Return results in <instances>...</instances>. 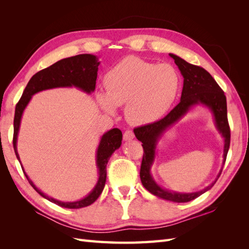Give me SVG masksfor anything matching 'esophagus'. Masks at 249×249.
Masks as SVG:
<instances>
[{
  "instance_id": "1",
  "label": "esophagus",
  "mask_w": 249,
  "mask_h": 249,
  "mask_svg": "<svg viewBox=\"0 0 249 249\" xmlns=\"http://www.w3.org/2000/svg\"><path fill=\"white\" fill-rule=\"evenodd\" d=\"M134 137H135V135L132 131H125L124 134V141L132 140V139H134Z\"/></svg>"
}]
</instances>
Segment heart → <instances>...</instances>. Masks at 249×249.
Returning a JSON list of instances; mask_svg holds the SVG:
<instances>
[{
    "label": "heart",
    "instance_id": "heart-1",
    "mask_svg": "<svg viewBox=\"0 0 249 249\" xmlns=\"http://www.w3.org/2000/svg\"><path fill=\"white\" fill-rule=\"evenodd\" d=\"M107 91L97 92V102L109 113L124 105L125 116L133 124L157 122L175 103L180 77L170 64L147 62L137 57H127L107 72Z\"/></svg>",
    "mask_w": 249,
    "mask_h": 249
}]
</instances>
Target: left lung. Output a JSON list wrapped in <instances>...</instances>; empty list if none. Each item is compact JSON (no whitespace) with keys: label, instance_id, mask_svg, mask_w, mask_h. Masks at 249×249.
Masks as SVG:
<instances>
[{"label":"left lung","instance_id":"1","mask_svg":"<svg viewBox=\"0 0 249 249\" xmlns=\"http://www.w3.org/2000/svg\"><path fill=\"white\" fill-rule=\"evenodd\" d=\"M169 56L175 60L178 70L184 78V85L180 95V102L173 108L164 118L158 120L156 123L142 125L134 129V134L136 138L142 142L143 146V158L140 168V178L143 187L147 191L156 196L170 200L173 202H187L210 190L214 186L218 178L220 177L222 168L214 182L197 192L191 193H179L175 191H169L164 189L160 185L156 183L150 168H152L155 157L157 144L163 134L167 129L177 124L178 120L185 116L188 111L197 105H203L214 116V122L216 129L221 134L224 139L223 145V165L227 160V155L230 148L231 142V131L228 122V108H227V97L224 95L222 89L217 84L213 77L200 66H196L188 63L184 59L175 55L169 54Z\"/></svg>","mask_w":249,"mask_h":249}]
</instances>
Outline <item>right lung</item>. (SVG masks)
<instances>
[{"label": "right lung", "mask_w": 249, "mask_h": 249, "mask_svg": "<svg viewBox=\"0 0 249 249\" xmlns=\"http://www.w3.org/2000/svg\"><path fill=\"white\" fill-rule=\"evenodd\" d=\"M99 58L91 54H81L70 58H65L59 60L56 63L47 67L30 79L27 84L20 100L17 104L16 114H14L13 120V148L16 152L18 160L20 163L19 156L18 153V136L20 126V120L22 113H24L29 102L31 101L32 96L40 92L42 90L53 89V88H63V87H76L86 93H91L95 89V82L97 78V71L100 65ZM123 133L117 127L112 129L105 133L100 141V144L96 150V168L99 171V178L91 192L84 198L76 201H61L48 196L46 193L37 188L31 179L29 178L27 173L24 170V167L20 163L22 171H24L27 179L29 180L36 192H38L42 197L54 202L56 205L67 208V209H80L93 203L104 190L105 183H106L107 170L106 166L112 154L122 145Z\"/></svg>", "instance_id": "1"}]
</instances>
